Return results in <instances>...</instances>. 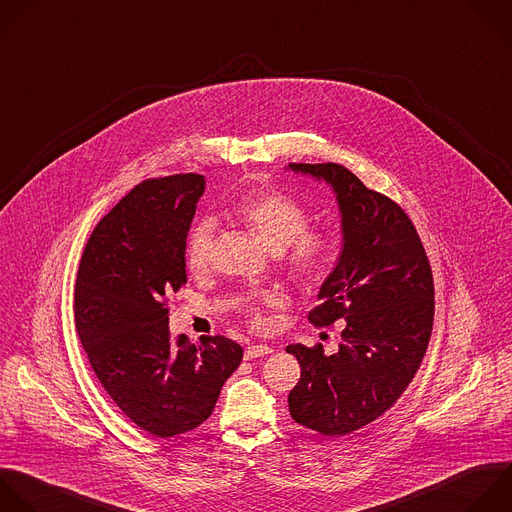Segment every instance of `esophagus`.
Here are the masks:
<instances>
[{"label":"esophagus","mask_w":512,"mask_h":512,"mask_svg":"<svg viewBox=\"0 0 512 512\" xmlns=\"http://www.w3.org/2000/svg\"><path fill=\"white\" fill-rule=\"evenodd\" d=\"M273 354V348L267 346V344H257V346H249L245 350V358L247 360H253V358H263V356H269Z\"/></svg>","instance_id":"obj_1"}]
</instances>
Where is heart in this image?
I'll use <instances>...</instances> for the list:
<instances>
[{
	"label": "heart",
	"instance_id": "1",
	"mask_svg": "<svg viewBox=\"0 0 512 512\" xmlns=\"http://www.w3.org/2000/svg\"><path fill=\"white\" fill-rule=\"evenodd\" d=\"M263 245L281 255V267L287 277L299 285L315 283L327 269L331 257V241L323 231L307 229L309 217L305 209L287 195L267 191L243 199L235 211ZM215 251V229L211 223L197 225L187 241V265L193 273L209 269ZM261 303L273 305L275 297L265 293ZM255 323H261L255 305H249Z\"/></svg>",
	"mask_w": 512,
	"mask_h": 512
}]
</instances>
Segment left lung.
I'll list each match as a JSON object with an SVG mask.
<instances>
[{"mask_svg":"<svg viewBox=\"0 0 512 512\" xmlns=\"http://www.w3.org/2000/svg\"><path fill=\"white\" fill-rule=\"evenodd\" d=\"M331 187L342 217V253L309 311L317 327L344 319L342 344L287 346L301 366L291 418L323 436H346L380 418L412 382L434 321V281L422 241L392 199L342 164L287 166Z\"/></svg>","mask_w":512,"mask_h":512,"instance_id":"obj_1","label":"left lung"}]
</instances>
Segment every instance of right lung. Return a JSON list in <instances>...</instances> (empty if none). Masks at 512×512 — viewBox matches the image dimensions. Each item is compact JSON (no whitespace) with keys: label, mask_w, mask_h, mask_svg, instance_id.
<instances>
[{"label":"right lung","mask_w":512,"mask_h":512,"mask_svg":"<svg viewBox=\"0 0 512 512\" xmlns=\"http://www.w3.org/2000/svg\"><path fill=\"white\" fill-rule=\"evenodd\" d=\"M205 177L187 173L134 187L92 231L74 315L94 374L142 430L168 438L203 424L243 348L215 335L170 337L166 297L187 283V235Z\"/></svg>","instance_id":"right-lung-1"}]
</instances>
